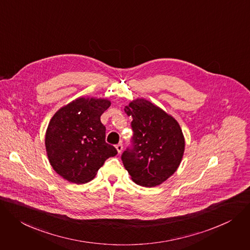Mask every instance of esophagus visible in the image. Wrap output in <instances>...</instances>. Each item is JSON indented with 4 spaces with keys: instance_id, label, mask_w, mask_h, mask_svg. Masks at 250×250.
<instances>
[{
    "instance_id": "1",
    "label": "esophagus",
    "mask_w": 250,
    "mask_h": 250,
    "mask_svg": "<svg viewBox=\"0 0 250 250\" xmlns=\"http://www.w3.org/2000/svg\"><path fill=\"white\" fill-rule=\"evenodd\" d=\"M116 148H117L118 152H119V153H121V152L123 151V145H122V144H119V145H117V146H116Z\"/></svg>"
}]
</instances>
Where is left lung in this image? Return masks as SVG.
I'll return each mask as SVG.
<instances>
[{
    "instance_id": "1",
    "label": "left lung",
    "mask_w": 250,
    "mask_h": 250,
    "mask_svg": "<svg viewBox=\"0 0 250 250\" xmlns=\"http://www.w3.org/2000/svg\"><path fill=\"white\" fill-rule=\"evenodd\" d=\"M132 118V148L122 155L125 168L135 184L153 188L170 177L185 153V137L177 121L145 99L125 106Z\"/></svg>"
}]
</instances>
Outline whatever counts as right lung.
I'll return each mask as SVG.
<instances>
[{
    "mask_svg": "<svg viewBox=\"0 0 250 250\" xmlns=\"http://www.w3.org/2000/svg\"><path fill=\"white\" fill-rule=\"evenodd\" d=\"M109 106L107 99L80 97L51 119L44 145L52 167L65 180L88 183L107 158L118 153L105 143V126L101 122Z\"/></svg>",
    "mask_w": 250,
    "mask_h": 250,
    "instance_id": "obj_1",
    "label": "right lung"
}]
</instances>
